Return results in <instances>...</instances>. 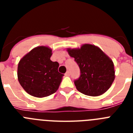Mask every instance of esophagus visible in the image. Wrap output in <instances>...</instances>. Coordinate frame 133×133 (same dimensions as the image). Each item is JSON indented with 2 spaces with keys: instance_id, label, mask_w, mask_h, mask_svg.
Instances as JSON below:
<instances>
[{
  "instance_id": "34e87169",
  "label": "esophagus",
  "mask_w": 133,
  "mask_h": 133,
  "mask_svg": "<svg viewBox=\"0 0 133 133\" xmlns=\"http://www.w3.org/2000/svg\"><path fill=\"white\" fill-rule=\"evenodd\" d=\"M70 75V71H67V72H66L65 73V76H66V77H69Z\"/></svg>"
}]
</instances>
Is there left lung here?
<instances>
[{"label":"left lung","mask_w":133,"mask_h":133,"mask_svg":"<svg viewBox=\"0 0 133 133\" xmlns=\"http://www.w3.org/2000/svg\"><path fill=\"white\" fill-rule=\"evenodd\" d=\"M78 64L81 76L75 80L77 90L84 95L97 97L107 92L115 78L114 63L97 46L84 44L78 49H67Z\"/></svg>","instance_id":"1"}]
</instances>
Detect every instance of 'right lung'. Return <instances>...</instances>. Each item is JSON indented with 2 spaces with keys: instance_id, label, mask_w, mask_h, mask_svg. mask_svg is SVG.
Instances as JSON below:
<instances>
[{
  "instance_id": "obj_1",
  "label": "right lung",
  "mask_w": 133,
  "mask_h": 133,
  "mask_svg": "<svg viewBox=\"0 0 133 133\" xmlns=\"http://www.w3.org/2000/svg\"><path fill=\"white\" fill-rule=\"evenodd\" d=\"M52 49L40 46L20 60L17 76L26 92L38 98L48 97L58 90L64 75L58 71L59 64L50 60Z\"/></svg>"
}]
</instances>
